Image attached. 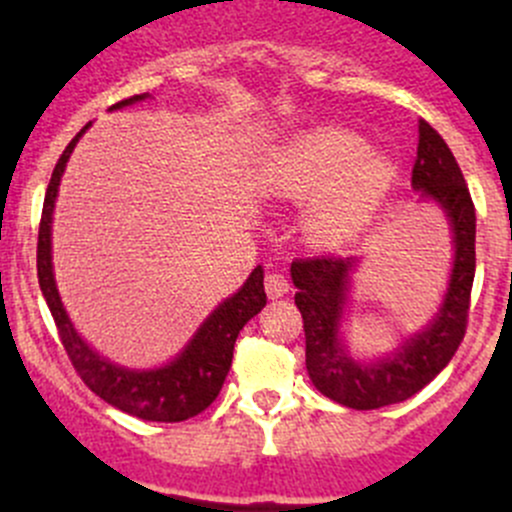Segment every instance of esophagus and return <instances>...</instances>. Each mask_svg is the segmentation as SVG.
Returning a JSON list of instances; mask_svg holds the SVG:
<instances>
[{"label": "esophagus", "instance_id": "34e87169", "mask_svg": "<svg viewBox=\"0 0 512 512\" xmlns=\"http://www.w3.org/2000/svg\"><path fill=\"white\" fill-rule=\"evenodd\" d=\"M265 289L272 299H280L289 292V280L285 275H280V272H270V275L265 277Z\"/></svg>", "mask_w": 512, "mask_h": 512}]
</instances>
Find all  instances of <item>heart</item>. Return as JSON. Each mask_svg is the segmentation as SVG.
<instances>
[{
	"label": "heart",
	"mask_w": 512,
	"mask_h": 512,
	"mask_svg": "<svg viewBox=\"0 0 512 512\" xmlns=\"http://www.w3.org/2000/svg\"><path fill=\"white\" fill-rule=\"evenodd\" d=\"M394 168L369 153L359 133L339 126L314 128L282 148L275 183L292 198H317L309 232L327 247L354 240L379 210Z\"/></svg>",
	"instance_id": "obj_1"
}]
</instances>
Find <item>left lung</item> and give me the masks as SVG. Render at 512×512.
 I'll return each instance as SVG.
<instances>
[{
  "label": "left lung",
  "mask_w": 512,
  "mask_h": 512,
  "mask_svg": "<svg viewBox=\"0 0 512 512\" xmlns=\"http://www.w3.org/2000/svg\"><path fill=\"white\" fill-rule=\"evenodd\" d=\"M411 188L446 213L453 230V270L436 319L391 356L356 361L339 337L354 257L317 255L292 262L294 304L302 312L307 371L317 391L356 411L401 404L436 379L466 337L476 275V208L461 168L436 128L418 121Z\"/></svg>",
  "instance_id": "obj_1"
}]
</instances>
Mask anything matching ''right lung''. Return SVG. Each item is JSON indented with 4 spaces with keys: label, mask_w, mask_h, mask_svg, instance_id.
Segmentation results:
<instances>
[{
    "label": "right lung",
    "mask_w": 512,
    "mask_h": 512,
    "mask_svg": "<svg viewBox=\"0 0 512 512\" xmlns=\"http://www.w3.org/2000/svg\"><path fill=\"white\" fill-rule=\"evenodd\" d=\"M143 98H148V94H138L126 98V101L113 103L111 111L113 108L131 106V103L143 101ZM89 126H84L71 138V143L61 153L59 163H56L54 173H51L49 188H46L39 223V242H36V272H39L41 294L49 304V312L54 317L56 329H59V339L64 344L66 354H69L71 364H74L76 374L96 396H101L106 404L116 406L126 414L143 418V421H185V418L198 416L200 411H205L218 399L227 371H230L237 334L267 304L265 272L257 265L252 275L247 277L245 285L237 289L232 297H227L223 304H218L215 312L200 324L188 347L160 369H126V366L113 364V361L103 359L101 354L94 352L76 334L74 324H71L69 314L61 304L59 289H56L54 282V267H51V215H54L56 193H59L66 160H69L71 151H74V146Z\"/></svg>",
    "instance_id": "1"
}]
</instances>
